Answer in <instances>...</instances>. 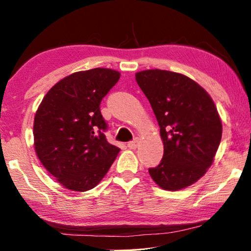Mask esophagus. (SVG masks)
<instances>
[{"label":"esophagus","mask_w":251,"mask_h":251,"mask_svg":"<svg viewBox=\"0 0 251 251\" xmlns=\"http://www.w3.org/2000/svg\"><path fill=\"white\" fill-rule=\"evenodd\" d=\"M138 144H139V140L138 139H134L133 141H130L128 143V148L131 149V150H134V149L138 147Z\"/></svg>","instance_id":"obj_1"}]
</instances>
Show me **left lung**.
<instances>
[{"label":"left lung","mask_w":251,"mask_h":251,"mask_svg":"<svg viewBox=\"0 0 251 251\" xmlns=\"http://www.w3.org/2000/svg\"><path fill=\"white\" fill-rule=\"evenodd\" d=\"M135 80L155 114L164 146L161 163L149 173L163 190L192 185L212 165L221 143L216 105L204 88L182 74L149 69L135 74Z\"/></svg>","instance_id":"obj_1"}]
</instances>
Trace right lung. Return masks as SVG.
<instances>
[{"label":"right lung","mask_w":251,"mask_h":251,"mask_svg":"<svg viewBox=\"0 0 251 251\" xmlns=\"http://www.w3.org/2000/svg\"><path fill=\"white\" fill-rule=\"evenodd\" d=\"M120 73L94 68L61 79L44 97L34 119V147L48 172L76 192L94 188L120 149L107 141L100 102Z\"/></svg>","instance_id":"obj_1"}]
</instances>
